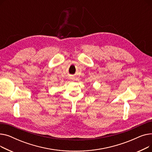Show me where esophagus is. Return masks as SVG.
I'll return each instance as SVG.
<instances>
[{"label": "esophagus", "mask_w": 152, "mask_h": 152, "mask_svg": "<svg viewBox=\"0 0 152 152\" xmlns=\"http://www.w3.org/2000/svg\"><path fill=\"white\" fill-rule=\"evenodd\" d=\"M71 79H73V77H70Z\"/></svg>", "instance_id": "1"}]
</instances>
